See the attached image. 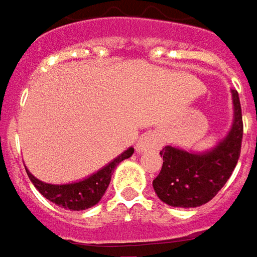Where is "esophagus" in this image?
<instances>
[{
    "instance_id": "esophagus-1",
    "label": "esophagus",
    "mask_w": 257,
    "mask_h": 257,
    "mask_svg": "<svg viewBox=\"0 0 257 257\" xmlns=\"http://www.w3.org/2000/svg\"><path fill=\"white\" fill-rule=\"evenodd\" d=\"M162 146V140L159 138L158 133H146L143 135L136 145V151L139 154H145V152H156L159 151Z\"/></svg>"
}]
</instances>
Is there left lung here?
<instances>
[{
    "label": "left lung",
    "mask_w": 257,
    "mask_h": 257,
    "mask_svg": "<svg viewBox=\"0 0 257 257\" xmlns=\"http://www.w3.org/2000/svg\"><path fill=\"white\" fill-rule=\"evenodd\" d=\"M232 122L229 132L206 151L194 152L168 145L159 154L162 170L152 183L156 196L174 208H197L208 203L227 183L240 156L243 139L241 106L231 89Z\"/></svg>",
    "instance_id": "left-lung-1"
}]
</instances>
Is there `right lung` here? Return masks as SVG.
I'll return each mask as SVG.
<instances>
[{
  "mask_svg": "<svg viewBox=\"0 0 257 257\" xmlns=\"http://www.w3.org/2000/svg\"><path fill=\"white\" fill-rule=\"evenodd\" d=\"M133 152H135V148L130 146L127 151L115 156L111 162H108L96 173L87 175L82 180L71 181V183H63V184L45 183V181L36 178L28 168H26V173H28L30 181L33 183V186L49 202L58 205L60 208L70 209V211H84V209H89L99 203L102 196L105 194L108 186H109L111 175L114 173L115 167L121 161L130 158L133 155Z\"/></svg>",
  "mask_w": 257,
  "mask_h": 257,
  "instance_id": "1",
  "label": "right lung"
}]
</instances>
